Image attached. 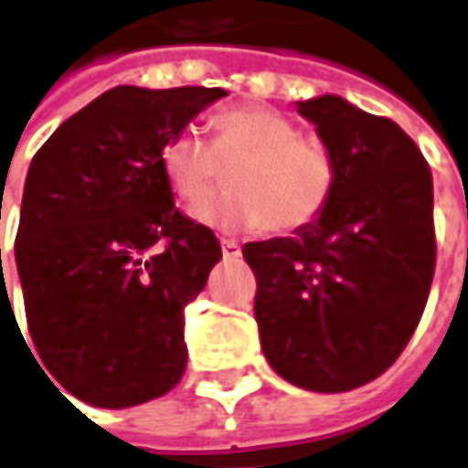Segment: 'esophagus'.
I'll return each mask as SVG.
<instances>
[{
    "mask_svg": "<svg viewBox=\"0 0 468 468\" xmlns=\"http://www.w3.org/2000/svg\"><path fill=\"white\" fill-rule=\"evenodd\" d=\"M219 246H222V256H225V259H238V256H240V243L233 240V238H222Z\"/></svg>",
    "mask_w": 468,
    "mask_h": 468,
    "instance_id": "obj_1",
    "label": "esophagus"
}]
</instances>
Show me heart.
I'll return each mask as SVG.
<instances>
[{
	"label": "heart",
	"mask_w": 468,
	"mask_h": 468,
	"mask_svg": "<svg viewBox=\"0 0 468 468\" xmlns=\"http://www.w3.org/2000/svg\"><path fill=\"white\" fill-rule=\"evenodd\" d=\"M212 142L181 129L163 144L160 168L186 204L207 199L230 170V186L194 209L197 219L225 230L298 233L321 219L336 191L329 147L300 134L298 123L266 105H240L212 119Z\"/></svg>",
	"instance_id": "obj_1"
}]
</instances>
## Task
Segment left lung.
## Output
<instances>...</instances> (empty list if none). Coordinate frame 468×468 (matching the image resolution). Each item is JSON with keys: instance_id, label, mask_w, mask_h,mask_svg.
Returning a JSON list of instances; mask_svg holds the SVG:
<instances>
[{"instance_id": "8db88e82", "label": "left lung", "mask_w": 468, "mask_h": 468, "mask_svg": "<svg viewBox=\"0 0 468 468\" xmlns=\"http://www.w3.org/2000/svg\"><path fill=\"white\" fill-rule=\"evenodd\" d=\"M336 163V191L292 238L243 246L266 360L292 386L342 394L386 373L435 274L432 173L391 119L339 95L298 103Z\"/></svg>"}]
</instances>
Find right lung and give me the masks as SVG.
<instances>
[{
	"label": "right lung",
	"instance_id": "obj_1",
	"mask_svg": "<svg viewBox=\"0 0 468 468\" xmlns=\"http://www.w3.org/2000/svg\"><path fill=\"white\" fill-rule=\"evenodd\" d=\"M225 95L119 85L30 163L15 240L27 331L46 370L92 407L144 404L184 376V308L222 249L176 209L160 150Z\"/></svg>",
	"mask_w": 468,
	"mask_h": 468
}]
</instances>
